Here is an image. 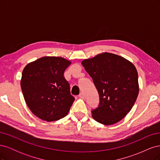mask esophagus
Returning <instances> with one entry per match:
<instances>
[{"instance_id":"34e87169","label":"esophagus","mask_w":160,"mask_h":160,"mask_svg":"<svg viewBox=\"0 0 160 160\" xmlns=\"http://www.w3.org/2000/svg\"><path fill=\"white\" fill-rule=\"evenodd\" d=\"M79 98H81V99H84V98H85V96H84L83 93H80V94L79 95Z\"/></svg>"}]
</instances>
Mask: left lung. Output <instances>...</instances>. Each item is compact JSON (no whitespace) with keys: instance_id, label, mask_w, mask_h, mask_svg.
Segmentation results:
<instances>
[{"instance_id":"obj_1","label":"left lung","mask_w":160,"mask_h":160,"mask_svg":"<svg viewBox=\"0 0 160 160\" xmlns=\"http://www.w3.org/2000/svg\"><path fill=\"white\" fill-rule=\"evenodd\" d=\"M93 79L99 95V104L92 117L103 125H113L126 115L139 93L135 67L125 58L103 52L81 62Z\"/></svg>"}]
</instances>
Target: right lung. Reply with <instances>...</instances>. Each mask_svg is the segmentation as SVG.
Segmentation results:
<instances>
[{
	"instance_id": "add662e5",
	"label": "right lung",
	"mask_w": 160,
	"mask_h": 160,
	"mask_svg": "<svg viewBox=\"0 0 160 160\" xmlns=\"http://www.w3.org/2000/svg\"><path fill=\"white\" fill-rule=\"evenodd\" d=\"M71 64L59 57H44L26 65L21 86L25 102L32 113L47 122L65 117L75 101L63 75Z\"/></svg>"
}]
</instances>
